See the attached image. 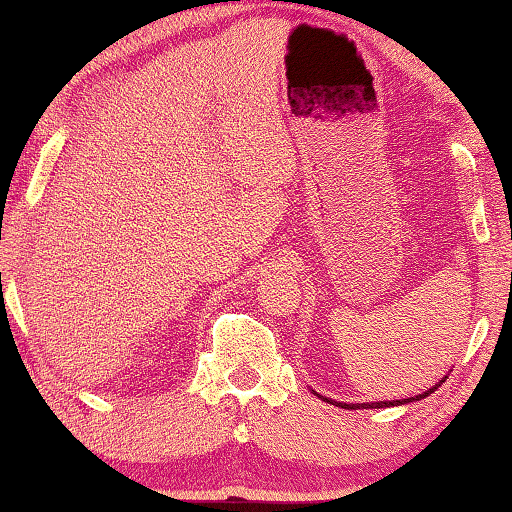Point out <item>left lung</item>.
<instances>
[{
  "label": "left lung",
  "mask_w": 512,
  "mask_h": 512,
  "mask_svg": "<svg viewBox=\"0 0 512 512\" xmlns=\"http://www.w3.org/2000/svg\"><path fill=\"white\" fill-rule=\"evenodd\" d=\"M447 379V375L438 381L436 386H431V388H427V391L424 393H420V395H413V397H409V400H391V402H357V404H348V402H334V400H329V397H323V395H318L320 400L323 402H327V404H336V406H341V409H348V411H359V409H386V406H402V404H409V402H420V400H424V397H429L433 391H436V388L443 384V381Z\"/></svg>",
  "instance_id": "8db88e82"
}]
</instances>
